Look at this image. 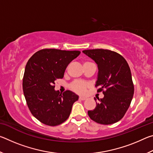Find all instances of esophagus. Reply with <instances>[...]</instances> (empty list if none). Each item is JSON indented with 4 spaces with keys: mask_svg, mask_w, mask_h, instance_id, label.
I'll use <instances>...</instances> for the list:
<instances>
[{
    "mask_svg": "<svg viewBox=\"0 0 153 153\" xmlns=\"http://www.w3.org/2000/svg\"><path fill=\"white\" fill-rule=\"evenodd\" d=\"M79 99L80 100H86L87 98L86 97H79Z\"/></svg>",
    "mask_w": 153,
    "mask_h": 153,
    "instance_id": "obj_1",
    "label": "esophagus"
}]
</instances>
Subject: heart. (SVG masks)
Returning a JSON list of instances; mask_svg holds the SVG:
<instances>
[{
  "instance_id": "heart-1",
  "label": "heart",
  "mask_w": 153,
  "mask_h": 153,
  "mask_svg": "<svg viewBox=\"0 0 153 153\" xmlns=\"http://www.w3.org/2000/svg\"><path fill=\"white\" fill-rule=\"evenodd\" d=\"M87 86L88 84L86 83L77 81L73 83L71 86V88L75 92L79 93V94H83V93H84L85 90H86Z\"/></svg>"
}]
</instances>
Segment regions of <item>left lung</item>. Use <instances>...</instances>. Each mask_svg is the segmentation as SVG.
Instances as JSON below:
<instances>
[{"label": "left lung", "mask_w": 153, "mask_h": 153, "mask_svg": "<svg viewBox=\"0 0 153 153\" xmlns=\"http://www.w3.org/2000/svg\"><path fill=\"white\" fill-rule=\"evenodd\" d=\"M97 65L96 86L103 92L94 110L88 111L91 120L97 123L109 125L121 120L130 105L134 88L130 68L126 59L115 52L105 49L83 51ZM97 101V99L94 98Z\"/></svg>", "instance_id": "8db88e82"}]
</instances>
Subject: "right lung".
<instances>
[{
	"mask_svg": "<svg viewBox=\"0 0 153 153\" xmlns=\"http://www.w3.org/2000/svg\"><path fill=\"white\" fill-rule=\"evenodd\" d=\"M79 51L42 49L28 60L23 79V90L28 107L40 122L55 126L70 115L79 96L70 90L63 94L55 90V80L63 78L68 64L79 55Z\"/></svg>",
	"mask_w": 153,
	"mask_h": 153,
	"instance_id": "right-lung-1",
	"label": "right lung"
}]
</instances>
